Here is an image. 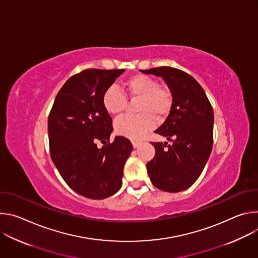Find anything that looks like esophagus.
I'll use <instances>...</instances> for the list:
<instances>
[{
	"mask_svg": "<svg viewBox=\"0 0 258 258\" xmlns=\"http://www.w3.org/2000/svg\"><path fill=\"white\" fill-rule=\"evenodd\" d=\"M141 145V142H138V141H133V146L134 148H138V147Z\"/></svg>",
	"mask_w": 258,
	"mask_h": 258,
	"instance_id": "1",
	"label": "esophagus"
}]
</instances>
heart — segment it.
I'll return each mask as SVG.
<instances>
[{"instance_id": "b5f03b06", "label": "heart", "mask_w": 258, "mask_h": 258, "mask_svg": "<svg viewBox=\"0 0 258 258\" xmlns=\"http://www.w3.org/2000/svg\"><path fill=\"white\" fill-rule=\"evenodd\" d=\"M123 93L115 87L108 88L102 97L103 107L113 116L123 112L126 106V98L139 99L137 105V116H123L114 123L115 132L123 137L136 140L150 131L156 119L164 118L170 111L172 99L170 92L159 83L145 75H136L123 84Z\"/></svg>"}]
</instances>
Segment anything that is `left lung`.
I'll use <instances>...</instances> for the list:
<instances>
[{
    "instance_id": "1",
    "label": "left lung",
    "mask_w": 258,
    "mask_h": 258,
    "mask_svg": "<svg viewBox=\"0 0 258 258\" xmlns=\"http://www.w3.org/2000/svg\"><path fill=\"white\" fill-rule=\"evenodd\" d=\"M141 71L161 77L172 96L167 118L154 132L172 144L152 143L155 156L147 163V171L157 189L170 193L183 191L197 180L210 156L212 106L202 87L185 71L169 66Z\"/></svg>"
}]
</instances>
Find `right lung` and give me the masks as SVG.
I'll return each instance as SVG.
<instances>
[{
  "label": "right lung",
  "instance_id": "right-lung-1",
  "mask_svg": "<svg viewBox=\"0 0 258 258\" xmlns=\"http://www.w3.org/2000/svg\"><path fill=\"white\" fill-rule=\"evenodd\" d=\"M124 69H86L58 92L48 119L51 158L67 185L89 199H104L122 185L133 145L111 135L112 118L102 97ZM98 141L103 144L101 149Z\"/></svg>",
  "mask_w": 258,
  "mask_h": 258
}]
</instances>
